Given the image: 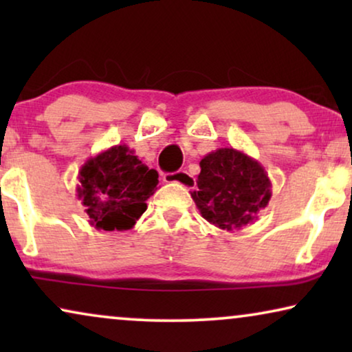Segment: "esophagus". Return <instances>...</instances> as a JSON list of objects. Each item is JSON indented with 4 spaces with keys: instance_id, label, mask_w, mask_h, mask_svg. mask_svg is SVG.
<instances>
[{
    "instance_id": "1",
    "label": "esophagus",
    "mask_w": 352,
    "mask_h": 352,
    "mask_svg": "<svg viewBox=\"0 0 352 352\" xmlns=\"http://www.w3.org/2000/svg\"><path fill=\"white\" fill-rule=\"evenodd\" d=\"M163 181L165 182H177V184L187 187V189H190L192 186H194V176L189 175L187 171H176V173H166V175H163Z\"/></svg>"
}]
</instances>
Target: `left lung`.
<instances>
[{"mask_svg": "<svg viewBox=\"0 0 352 352\" xmlns=\"http://www.w3.org/2000/svg\"><path fill=\"white\" fill-rule=\"evenodd\" d=\"M190 192L200 214L216 228L234 232L258 219L271 200V181L264 166L247 153L223 147L206 153Z\"/></svg>", "mask_w": 352, "mask_h": 352, "instance_id": "8db88e82", "label": "left lung"}]
</instances>
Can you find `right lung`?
Segmentation results:
<instances>
[{
	"label": "right lung",
	"instance_id": "1",
	"mask_svg": "<svg viewBox=\"0 0 352 352\" xmlns=\"http://www.w3.org/2000/svg\"><path fill=\"white\" fill-rule=\"evenodd\" d=\"M78 199L89 224L102 230H128L147 210L158 173L128 146H113L86 160L78 173Z\"/></svg>",
	"mask_w": 352,
	"mask_h": 352
}]
</instances>
